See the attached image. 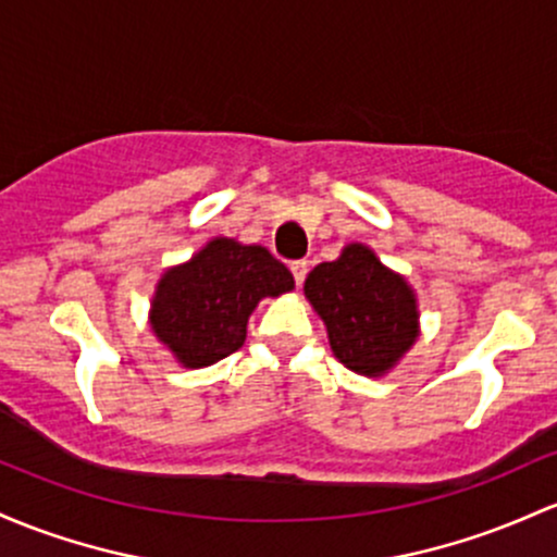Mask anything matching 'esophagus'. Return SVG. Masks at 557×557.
I'll use <instances>...</instances> for the list:
<instances>
[{"label": "esophagus", "mask_w": 557, "mask_h": 557, "mask_svg": "<svg viewBox=\"0 0 557 557\" xmlns=\"http://www.w3.org/2000/svg\"><path fill=\"white\" fill-rule=\"evenodd\" d=\"M290 272H293V280H296V285H298V288H301L304 277H307V272H309V264L304 259L290 261Z\"/></svg>", "instance_id": "esophagus-1"}]
</instances>
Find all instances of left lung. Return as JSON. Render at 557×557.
Instances as JSON below:
<instances>
[{
	"label": "left lung",
	"mask_w": 557,
	"mask_h": 557,
	"mask_svg": "<svg viewBox=\"0 0 557 557\" xmlns=\"http://www.w3.org/2000/svg\"><path fill=\"white\" fill-rule=\"evenodd\" d=\"M304 293L348 370L383 375L418 338V307L409 285L359 243L346 246L341 259L311 269Z\"/></svg>",
	"instance_id": "8db88e82"
}]
</instances>
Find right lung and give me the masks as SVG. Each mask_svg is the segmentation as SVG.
I'll use <instances>...</instances> for the list:
<instances>
[{
  "mask_svg": "<svg viewBox=\"0 0 557 557\" xmlns=\"http://www.w3.org/2000/svg\"><path fill=\"white\" fill-rule=\"evenodd\" d=\"M285 290H293V274L267 248L216 237L163 274L152 298V330L185 368H206L243 346L261 298Z\"/></svg>",
  "mask_w": 557,
  "mask_h": 557,
  "instance_id": "obj_1",
  "label": "right lung"
}]
</instances>
